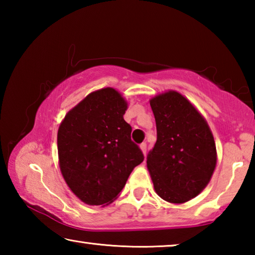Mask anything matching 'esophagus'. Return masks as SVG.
I'll use <instances>...</instances> for the list:
<instances>
[{"instance_id": "obj_1", "label": "esophagus", "mask_w": 255, "mask_h": 255, "mask_svg": "<svg viewBox=\"0 0 255 255\" xmlns=\"http://www.w3.org/2000/svg\"><path fill=\"white\" fill-rule=\"evenodd\" d=\"M139 147H140V149H141V152H143V154L146 156V143H141V144L139 145Z\"/></svg>"}]
</instances>
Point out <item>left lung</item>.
Returning a JSON list of instances; mask_svg holds the SVG:
<instances>
[{
  "label": "left lung",
  "mask_w": 255,
  "mask_h": 255,
  "mask_svg": "<svg viewBox=\"0 0 255 255\" xmlns=\"http://www.w3.org/2000/svg\"><path fill=\"white\" fill-rule=\"evenodd\" d=\"M157 140L147 156L155 192L171 204L197 197L213 176L217 163L215 139L197 108L170 90L149 100Z\"/></svg>",
  "instance_id": "1"
}]
</instances>
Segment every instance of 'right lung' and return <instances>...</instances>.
Segmentation results:
<instances>
[{"instance_id":"add662e5","label":"right lung","mask_w":255,"mask_h":255,"mask_svg":"<svg viewBox=\"0 0 255 255\" xmlns=\"http://www.w3.org/2000/svg\"><path fill=\"white\" fill-rule=\"evenodd\" d=\"M128 108L114 88L97 90L67 112L57 132L58 163L68 188L90 206L114 202L144 155L124 119Z\"/></svg>"}]
</instances>
